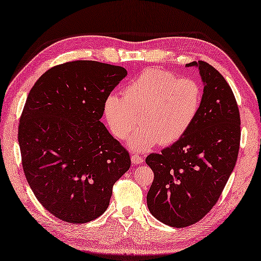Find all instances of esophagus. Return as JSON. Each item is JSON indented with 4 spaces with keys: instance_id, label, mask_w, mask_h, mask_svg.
<instances>
[{
    "instance_id": "obj_1",
    "label": "esophagus",
    "mask_w": 261,
    "mask_h": 261,
    "mask_svg": "<svg viewBox=\"0 0 261 261\" xmlns=\"http://www.w3.org/2000/svg\"><path fill=\"white\" fill-rule=\"evenodd\" d=\"M131 162L134 165L141 164V163H143V157L139 156V154H134V156L131 157Z\"/></svg>"
}]
</instances>
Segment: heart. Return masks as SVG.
<instances>
[{
  "label": "heart",
  "mask_w": 261,
  "mask_h": 261,
  "mask_svg": "<svg viewBox=\"0 0 261 261\" xmlns=\"http://www.w3.org/2000/svg\"><path fill=\"white\" fill-rule=\"evenodd\" d=\"M203 87L192 77L168 70L148 68L123 88V96L111 94L103 112L114 137L125 140L136 130L131 148L147 150L154 145L168 146L191 129L203 104Z\"/></svg>",
  "instance_id": "1"
}]
</instances>
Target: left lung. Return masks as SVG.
<instances>
[{"label": "left lung", "instance_id": "left-lung-1", "mask_svg": "<svg viewBox=\"0 0 261 261\" xmlns=\"http://www.w3.org/2000/svg\"><path fill=\"white\" fill-rule=\"evenodd\" d=\"M199 69L202 109L186 135L147 165L153 171L147 204L150 213L173 228L198 222L218 202L237 163L240 148V113L230 85L210 64Z\"/></svg>", "mask_w": 261, "mask_h": 261}]
</instances>
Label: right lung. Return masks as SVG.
Wrapping results in <instances>:
<instances>
[{"instance_id": "obj_1", "label": "right lung", "mask_w": 261, "mask_h": 261, "mask_svg": "<svg viewBox=\"0 0 261 261\" xmlns=\"http://www.w3.org/2000/svg\"><path fill=\"white\" fill-rule=\"evenodd\" d=\"M125 76L121 66L75 60L48 69L27 97L22 167L38 201L65 222L101 216L130 168L129 152L101 122L105 98Z\"/></svg>"}]
</instances>
